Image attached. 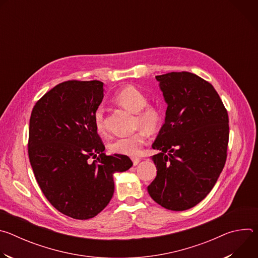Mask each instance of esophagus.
I'll return each mask as SVG.
<instances>
[{"label": "esophagus", "instance_id": "obj_1", "mask_svg": "<svg viewBox=\"0 0 258 258\" xmlns=\"http://www.w3.org/2000/svg\"><path fill=\"white\" fill-rule=\"evenodd\" d=\"M132 161H133L134 165L136 166V165H138V164H139V162L141 161V159H140V158H138V157H133V158H132Z\"/></svg>", "mask_w": 258, "mask_h": 258}]
</instances>
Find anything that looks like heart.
Here are the masks:
<instances>
[{"instance_id": "heart-1", "label": "heart", "mask_w": 258, "mask_h": 258, "mask_svg": "<svg viewBox=\"0 0 258 258\" xmlns=\"http://www.w3.org/2000/svg\"><path fill=\"white\" fill-rule=\"evenodd\" d=\"M115 102L128 111L136 113L135 125L137 128H143L134 135L120 137L110 143L109 149L114 154L136 156L140 153L143 145L146 142L148 133L156 132L161 124V112L157 106L147 104V96L133 86H128L119 91L115 97ZM94 125L96 132L104 136L107 133V123L105 117V109L99 106L94 112Z\"/></svg>"}]
</instances>
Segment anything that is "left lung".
Segmentation results:
<instances>
[{
  "label": "left lung",
  "mask_w": 258,
  "mask_h": 258,
  "mask_svg": "<svg viewBox=\"0 0 258 258\" xmlns=\"http://www.w3.org/2000/svg\"><path fill=\"white\" fill-rule=\"evenodd\" d=\"M167 104L164 123L152 148L157 175L148 186L162 207L182 211L201 202L214 187L227 159L229 116L211 84L194 73L155 77Z\"/></svg>",
  "instance_id": "1"
}]
</instances>
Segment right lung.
Here are the masks:
<instances>
[{
  "mask_svg": "<svg viewBox=\"0 0 258 258\" xmlns=\"http://www.w3.org/2000/svg\"><path fill=\"white\" fill-rule=\"evenodd\" d=\"M103 85L61 83L35 103L29 119L28 156L35 179L58 211L76 219L100 213L113 196V174L133 165L126 155L103 152L94 125Z\"/></svg>",
  "mask_w": 258,
  "mask_h": 258,
  "instance_id": "right-lung-1",
  "label": "right lung"
}]
</instances>
